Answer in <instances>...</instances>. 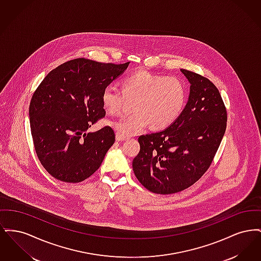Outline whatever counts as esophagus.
Masks as SVG:
<instances>
[{
  "mask_svg": "<svg viewBox=\"0 0 261 261\" xmlns=\"http://www.w3.org/2000/svg\"><path fill=\"white\" fill-rule=\"evenodd\" d=\"M115 139H116V141H117V142H120V141H124V140H126V138H123V137L119 136L118 134H116V136H115Z\"/></svg>",
  "mask_w": 261,
  "mask_h": 261,
  "instance_id": "esophagus-1",
  "label": "esophagus"
}]
</instances>
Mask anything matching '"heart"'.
I'll list each match as a JSON object with an SVG mask.
<instances>
[{"label":"heart","mask_w":261,"mask_h":261,"mask_svg":"<svg viewBox=\"0 0 261 261\" xmlns=\"http://www.w3.org/2000/svg\"><path fill=\"white\" fill-rule=\"evenodd\" d=\"M184 81L175 76L139 71L126 76L121 90L108 85L101 92V103L111 114L121 112L127 101H133V113L110 121L116 134L134 136L147 127L162 130L174 123L187 101Z\"/></svg>","instance_id":"heart-1"}]
</instances>
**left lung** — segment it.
I'll return each mask as SVG.
<instances>
[{
	"mask_svg": "<svg viewBox=\"0 0 261 261\" xmlns=\"http://www.w3.org/2000/svg\"><path fill=\"white\" fill-rule=\"evenodd\" d=\"M190 95L176 121L163 131L139 137L133 160L139 182L154 194L169 195L195 184L211 166L227 125L223 99L201 75L181 69Z\"/></svg>",
	"mask_w": 261,
	"mask_h": 261,
	"instance_id": "1",
	"label": "left lung"
}]
</instances>
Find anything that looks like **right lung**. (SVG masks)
<instances>
[{
	"label": "right lung",
	"mask_w": 261,
	"mask_h": 261,
	"mask_svg": "<svg viewBox=\"0 0 261 261\" xmlns=\"http://www.w3.org/2000/svg\"><path fill=\"white\" fill-rule=\"evenodd\" d=\"M129 63L75 59L53 69L38 86L29 106L31 135L39 161L54 178L78 183L99 169L115 135L110 126L87 130L106 115L103 88Z\"/></svg>",
	"instance_id": "1"
}]
</instances>
